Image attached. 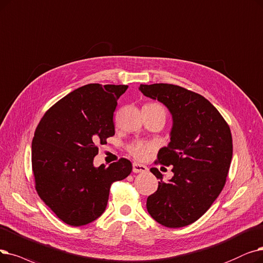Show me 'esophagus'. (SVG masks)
<instances>
[{"label": "esophagus", "mask_w": 263, "mask_h": 263, "mask_svg": "<svg viewBox=\"0 0 263 263\" xmlns=\"http://www.w3.org/2000/svg\"><path fill=\"white\" fill-rule=\"evenodd\" d=\"M148 171V167L144 164H140L138 162L133 163V172L134 173H145Z\"/></svg>", "instance_id": "1"}]
</instances>
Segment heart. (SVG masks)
Masks as SVG:
<instances>
[{"instance_id": "1", "label": "heart", "mask_w": 263, "mask_h": 263, "mask_svg": "<svg viewBox=\"0 0 263 263\" xmlns=\"http://www.w3.org/2000/svg\"><path fill=\"white\" fill-rule=\"evenodd\" d=\"M146 106L148 107H154V108H161L164 110V108L157 103H149L147 104ZM152 151V146L151 145H147V144H143V143H134L129 147V152L130 154L139 160H143L145 159V157L148 155Z\"/></svg>"}]
</instances>
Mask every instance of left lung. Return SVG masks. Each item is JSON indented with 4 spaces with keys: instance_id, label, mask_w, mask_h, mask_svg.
I'll return each instance as SVG.
<instances>
[{
    "instance_id": "left-lung-1",
    "label": "left lung",
    "mask_w": 263,
    "mask_h": 263,
    "mask_svg": "<svg viewBox=\"0 0 263 263\" xmlns=\"http://www.w3.org/2000/svg\"><path fill=\"white\" fill-rule=\"evenodd\" d=\"M140 91L167 107L173 119L171 142L158 153V162L172 165L173 177L160 179L147 198L153 218L167 228H180L198 220L219 196L232 159L229 125L216 107L201 95L170 84L141 85Z\"/></svg>"
}]
</instances>
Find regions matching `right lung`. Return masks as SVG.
I'll return each mask as SVG.
<instances>
[{"label":"right lung","instance_id":"1","mask_svg":"<svg viewBox=\"0 0 263 263\" xmlns=\"http://www.w3.org/2000/svg\"><path fill=\"white\" fill-rule=\"evenodd\" d=\"M127 85L89 84L51 106L34 133L32 170L40 198L65 223L81 227L104 213L110 185L132 171L128 159L93 165L100 144L115 135L112 116Z\"/></svg>","mask_w":263,"mask_h":263}]
</instances>
